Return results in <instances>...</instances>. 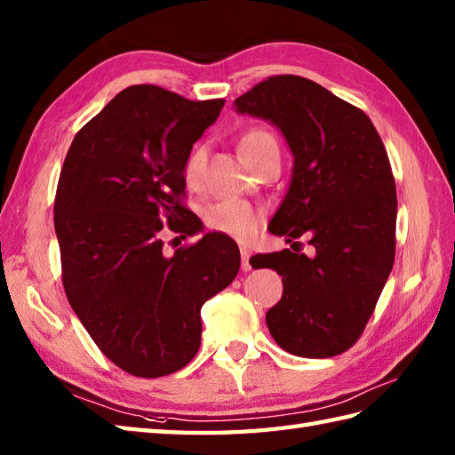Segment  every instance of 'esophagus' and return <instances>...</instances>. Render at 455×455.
Returning <instances> with one entry per match:
<instances>
[{"label":"esophagus","instance_id":"esophagus-1","mask_svg":"<svg viewBox=\"0 0 455 455\" xmlns=\"http://www.w3.org/2000/svg\"><path fill=\"white\" fill-rule=\"evenodd\" d=\"M249 257H251V251H249L247 247H241V268H243L245 272H247V270H251Z\"/></svg>","mask_w":455,"mask_h":455}]
</instances>
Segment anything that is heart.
<instances>
[{
    "mask_svg": "<svg viewBox=\"0 0 455 455\" xmlns=\"http://www.w3.org/2000/svg\"><path fill=\"white\" fill-rule=\"evenodd\" d=\"M276 154L280 156V148L276 138L267 130H249V132L241 138L239 142V156L245 161V165L251 167L262 157ZM208 151L204 146H195L185 161V179L190 185H196L204 175L206 169ZM206 224L235 239H249L255 235L259 226V210L249 204L245 200L239 198H226L216 202L214 206H210L206 212Z\"/></svg>",
    "mask_w": 455,
    "mask_h": 455,
    "instance_id": "obj_1",
    "label": "heart"
}]
</instances>
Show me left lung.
Listing matches in <instances>:
<instances>
[{
  "mask_svg": "<svg viewBox=\"0 0 455 455\" xmlns=\"http://www.w3.org/2000/svg\"><path fill=\"white\" fill-rule=\"evenodd\" d=\"M276 126L294 156L284 200L268 231L286 243L309 237L313 257L290 249L255 255L284 291L267 311L280 348L331 358L364 331L395 259L397 195L387 151L360 108L306 77L275 76L234 103Z\"/></svg>",
  "mask_w": 455,
  "mask_h": 455,
  "instance_id": "left-lung-1",
  "label": "left lung"
}]
</instances>
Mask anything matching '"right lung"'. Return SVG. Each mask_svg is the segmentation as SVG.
<instances>
[{
    "label": "right lung",
    "instance_id": "obj_1",
    "mask_svg": "<svg viewBox=\"0 0 455 455\" xmlns=\"http://www.w3.org/2000/svg\"><path fill=\"white\" fill-rule=\"evenodd\" d=\"M224 99L188 100L132 85L76 134L60 173L54 229L69 306L100 352L138 378L185 368L200 347V309L239 272L226 234L164 253L175 234L202 231L180 204L185 161Z\"/></svg>",
    "mask_w": 455,
    "mask_h": 455
}]
</instances>
